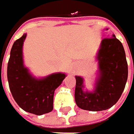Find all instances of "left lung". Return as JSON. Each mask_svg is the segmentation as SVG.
I'll return each instance as SVG.
<instances>
[{"label": "left lung", "mask_w": 134, "mask_h": 134, "mask_svg": "<svg viewBox=\"0 0 134 134\" xmlns=\"http://www.w3.org/2000/svg\"><path fill=\"white\" fill-rule=\"evenodd\" d=\"M96 60L98 71L92 91L85 89L83 77L75 76V102L85 110L101 111L112 107L120 98L127 80L125 49L114 34L101 41Z\"/></svg>", "instance_id": "left-lung-1"}]
</instances>
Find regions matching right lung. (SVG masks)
Wrapping results in <instances>:
<instances>
[{
  "instance_id": "obj_1",
  "label": "right lung",
  "mask_w": 134,
  "mask_h": 134,
  "mask_svg": "<svg viewBox=\"0 0 134 134\" xmlns=\"http://www.w3.org/2000/svg\"><path fill=\"white\" fill-rule=\"evenodd\" d=\"M27 34L13 44L7 65L10 92L18 106L26 112L41 116L53 110L54 95L67 76L57 72L43 77L32 75L24 63L23 44Z\"/></svg>"
}]
</instances>
